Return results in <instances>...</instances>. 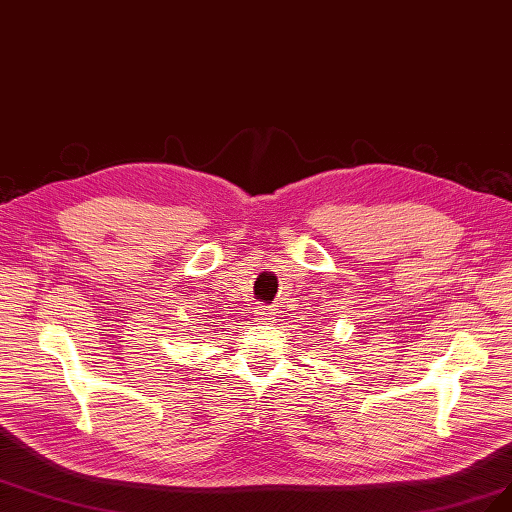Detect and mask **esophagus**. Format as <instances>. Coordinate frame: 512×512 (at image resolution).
<instances>
[{"label": "esophagus", "instance_id": "obj_1", "mask_svg": "<svg viewBox=\"0 0 512 512\" xmlns=\"http://www.w3.org/2000/svg\"><path fill=\"white\" fill-rule=\"evenodd\" d=\"M258 315H260V319H262V321H269L273 313H271L269 309H262V306H260V313H258Z\"/></svg>", "mask_w": 512, "mask_h": 512}]
</instances>
